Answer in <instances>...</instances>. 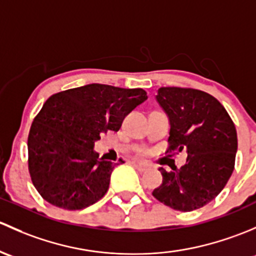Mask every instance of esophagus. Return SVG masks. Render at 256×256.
I'll return each mask as SVG.
<instances>
[{
	"instance_id": "34e87169",
	"label": "esophagus",
	"mask_w": 256,
	"mask_h": 256,
	"mask_svg": "<svg viewBox=\"0 0 256 256\" xmlns=\"http://www.w3.org/2000/svg\"><path fill=\"white\" fill-rule=\"evenodd\" d=\"M133 165L136 168H138V170H140V171H146V170H148V168H150L149 165L146 164V162H133Z\"/></svg>"
}]
</instances>
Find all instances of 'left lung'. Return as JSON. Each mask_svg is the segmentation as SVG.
<instances>
[{
    "instance_id": "left-lung-1",
    "label": "left lung",
    "mask_w": 256,
    "mask_h": 256,
    "mask_svg": "<svg viewBox=\"0 0 256 256\" xmlns=\"http://www.w3.org/2000/svg\"><path fill=\"white\" fill-rule=\"evenodd\" d=\"M156 101L170 122L166 152H186V164L166 171L152 196L172 210L191 212L220 194L232 176L236 129L220 102L194 88H160Z\"/></svg>"
}]
</instances>
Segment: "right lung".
Returning a JSON list of instances; mask_svg holds the SVG:
<instances>
[{
	"label": "right lung",
	"instance_id": "add662e5",
	"mask_svg": "<svg viewBox=\"0 0 256 256\" xmlns=\"http://www.w3.org/2000/svg\"><path fill=\"white\" fill-rule=\"evenodd\" d=\"M148 98L143 88L90 84L50 96L28 136V170L36 191L52 206L76 210L106 194L118 162L100 159L94 142L118 132Z\"/></svg>",
	"mask_w": 256,
	"mask_h": 256
}]
</instances>
